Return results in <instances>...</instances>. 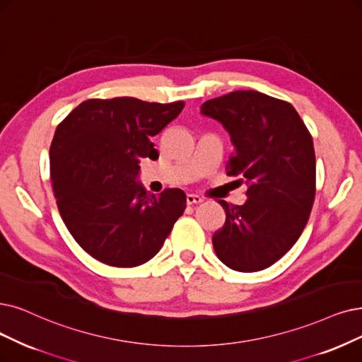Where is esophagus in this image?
Instances as JSON below:
<instances>
[{"label": "esophagus", "mask_w": 362, "mask_h": 362, "mask_svg": "<svg viewBox=\"0 0 362 362\" xmlns=\"http://www.w3.org/2000/svg\"><path fill=\"white\" fill-rule=\"evenodd\" d=\"M205 199L199 196V194H192L189 193L187 194V205H194V204H200V202H204Z\"/></svg>", "instance_id": "34e87169"}]
</instances>
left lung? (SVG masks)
<instances>
[{
    "instance_id": "1",
    "label": "left lung",
    "mask_w": 362,
    "mask_h": 362,
    "mask_svg": "<svg viewBox=\"0 0 362 362\" xmlns=\"http://www.w3.org/2000/svg\"><path fill=\"white\" fill-rule=\"evenodd\" d=\"M200 112L230 134L235 153L226 172L248 187L240 206L218 200L226 223L212 236L215 254L233 270H263L293 248L308 224L316 192L312 135L290 103L255 90L209 99Z\"/></svg>"
}]
</instances>
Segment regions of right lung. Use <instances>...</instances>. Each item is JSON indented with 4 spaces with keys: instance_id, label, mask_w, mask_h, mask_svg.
I'll list each match as a JSON object with an SVG mask.
<instances>
[{
    "instance_id": "1",
    "label": "right lung",
    "mask_w": 362,
    "mask_h": 362,
    "mask_svg": "<svg viewBox=\"0 0 362 362\" xmlns=\"http://www.w3.org/2000/svg\"><path fill=\"white\" fill-rule=\"evenodd\" d=\"M136 98L88 99L57 124L50 178L57 209L80 247L114 267L144 264L160 251L185 209V194H150L136 181L151 138L184 108Z\"/></svg>"
}]
</instances>
